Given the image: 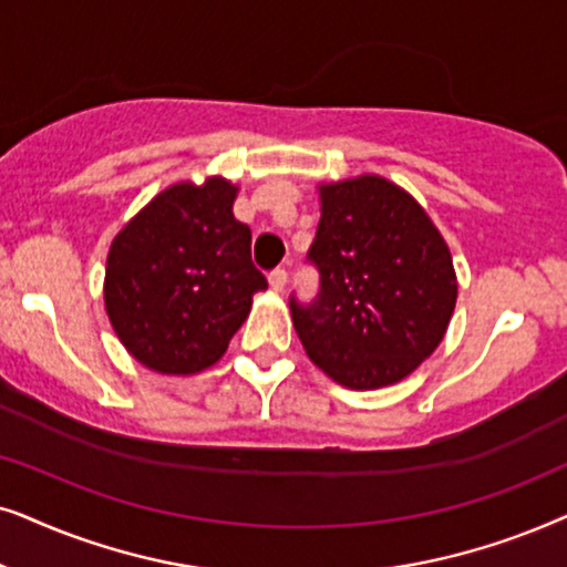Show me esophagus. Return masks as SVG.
<instances>
[{
    "label": "esophagus",
    "mask_w": 567,
    "mask_h": 567,
    "mask_svg": "<svg viewBox=\"0 0 567 567\" xmlns=\"http://www.w3.org/2000/svg\"><path fill=\"white\" fill-rule=\"evenodd\" d=\"M269 285H271V290H285V285H288V269L285 267H277V269H271L269 271Z\"/></svg>",
    "instance_id": "obj_1"
}]
</instances>
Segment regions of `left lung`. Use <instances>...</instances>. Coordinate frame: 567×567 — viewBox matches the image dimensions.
Listing matches in <instances>:
<instances>
[{
    "mask_svg": "<svg viewBox=\"0 0 567 567\" xmlns=\"http://www.w3.org/2000/svg\"><path fill=\"white\" fill-rule=\"evenodd\" d=\"M306 261L319 292H290L292 323L321 371L350 389L402 381L435 350L456 306L446 240L417 202L379 176L321 186Z\"/></svg>",
    "mask_w": 567,
    "mask_h": 567,
    "instance_id": "8db88e82",
    "label": "left lung"
}]
</instances>
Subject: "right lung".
I'll return each instance as SVG.
<instances>
[{
  "mask_svg": "<svg viewBox=\"0 0 567 567\" xmlns=\"http://www.w3.org/2000/svg\"><path fill=\"white\" fill-rule=\"evenodd\" d=\"M233 199L236 186L223 178L171 186L113 240L105 311L126 350L157 373L188 375L220 360L254 292L267 290Z\"/></svg>",
  "mask_w": 567,
  "mask_h": 567,
  "instance_id": "right-lung-1",
  "label": "right lung"
}]
</instances>
